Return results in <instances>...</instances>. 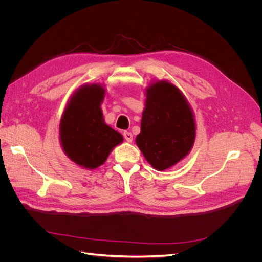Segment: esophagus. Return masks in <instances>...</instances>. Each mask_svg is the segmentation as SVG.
<instances>
[{"instance_id":"esophagus-1","label":"esophagus","mask_w":262,"mask_h":262,"mask_svg":"<svg viewBox=\"0 0 262 262\" xmlns=\"http://www.w3.org/2000/svg\"><path fill=\"white\" fill-rule=\"evenodd\" d=\"M123 138H124V140H125L126 142H132V139H133L132 133H131V132H128V131H124V132H123Z\"/></svg>"}]
</instances>
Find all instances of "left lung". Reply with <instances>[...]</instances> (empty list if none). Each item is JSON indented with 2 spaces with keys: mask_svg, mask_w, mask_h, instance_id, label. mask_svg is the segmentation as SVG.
Segmentation results:
<instances>
[{
  "mask_svg": "<svg viewBox=\"0 0 262 262\" xmlns=\"http://www.w3.org/2000/svg\"><path fill=\"white\" fill-rule=\"evenodd\" d=\"M195 123L186 97L166 81H158L146 90L138 147L157 170H165L184 158L192 148Z\"/></svg>",
  "mask_w": 262,
  "mask_h": 262,
  "instance_id": "left-lung-1",
  "label": "left lung"
}]
</instances>
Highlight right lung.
Listing matches in <instances>:
<instances>
[{"label":"right lung","mask_w":262,"mask_h":262,"mask_svg":"<svg viewBox=\"0 0 262 262\" xmlns=\"http://www.w3.org/2000/svg\"><path fill=\"white\" fill-rule=\"evenodd\" d=\"M105 89L98 84L78 89L62 115L60 141L71 161L84 168L102 165L113 148L123 141L119 132L105 123L100 105Z\"/></svg>","instance_id":"right-lung-1"}]
</instances>
